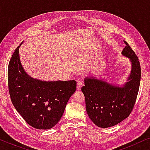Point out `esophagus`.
Here are the masks:
<instances>
[{"mask_svg": "<svg viewBox=\"0 0 150 150\" xmlns=\"http://www.w3.org/2000/svg\"><path fill=\"white\" fill-rule=\"evenodd\" d=\"M83 81H82L81 80H79V81H77V85H76L77 89H81V88L82 87V86H83Z\"/></svg>", "mask_w": 150, "mask_h": 150, "instance_id": "1", "label": "esophagus"}]
</instances>
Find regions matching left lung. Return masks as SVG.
Instances as JSON below:
<instances>
[{
	"label": "left lung",
	"instance_id": "1",
	"mask_svg": "<svg viewBox=\"0 0 150 150\" xmlns=\"http://www.w3.org/2000/svg\"><path fill=\"white\" fill-rule=\"evenodd\" d=\"M122 54L130 59L132 67L124 87H118L93 78H86L81 88L85 98L86 110L91 120L102 128L115 126L130 115L138 95L141 65L138 57L128 43Z\"/></svg>",
	"mask_w": 150,
	"mask_h": 150
}]
</instances>
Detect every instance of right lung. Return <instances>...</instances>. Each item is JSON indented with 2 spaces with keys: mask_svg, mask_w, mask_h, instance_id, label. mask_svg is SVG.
Listing matches in <instances>:
<instances>
[{
  "mask_svg": "<svg viewBox=\"0 0 150 150\" xmlns=\"http://www.w3.org/2000/svg\"><path fill=\"white\" fill-rule=\"evenodd\" d=\"M20 44L8 66V87L12 104L28 124L40 130L52 128L61 120L75 81H42L26 74L19 57Z\"/></svg>",
  "mask_w": 150,
  "mask_h": 150,
  "instance_id": "add662e5",
  "label": "right lung"
}]
</instances>
